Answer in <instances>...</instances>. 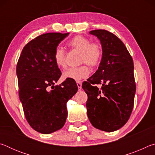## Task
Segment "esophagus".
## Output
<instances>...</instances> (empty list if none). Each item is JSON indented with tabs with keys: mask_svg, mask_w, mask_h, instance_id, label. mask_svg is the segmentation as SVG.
<instances>
[{
	"mask_svg": "<svg viewBox=\"0 0 155 155\" xmlns=\"http://www.w3.org/2000/svg\"><path fill=\"white\" fill-rule=\"evenodd\" d=\"M77 86H78V90H81V88H82V83L81 82V81H77Z\"/></svg>",
	"mask_w": 155,
	"mask_h": 155,
	"instance_id": "34e87169",
	"label": "esophagus"
}]
</instances>
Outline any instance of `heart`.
Segmentation results:
<instances>
[{
  "mask_svg": "<svg viewBox=\"0 0 155 155\" xmlns=\"http://www.w3.org/2000/svg\"><path fill=\"white\" fill-rule=\"evenodd\" d=\"M68 45L73 49L81 52V64H86L90 67H95L101 61L102 56L101 44L98 42H91L90 39L85 36H75L68 42ZM54 61L58 68H64L65 67V52L61 47L58 46L54 50ZM90 72L89 68L83 65L65 70L63 72L62 77L64 79L79 81L87 77Z\"/></svg>",
  "mask_w": 155,
  "mask_h": 155,
  "instance_id": "heart-1",
  "label": "heart"
}]
</instances>
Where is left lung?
<instances>
[{"mask_svg": "<svg viewBox=\"0 0 155 155\" xmlns=\"http://www.w3.org/2000/svg\"><path fill=\"white\" fill-rule=\"evenodd\" d=\"M90 33L101 41L103 56L98 69L82 85L87 95V116L93 127L113 132L127 122L134 105L133 61L124 43L114 34L102 29ZM96 84H101V88Z\"/></svg>", "mask_w": 155, "mask_h": 155, "instance_id": "8db88e82", "label": "left lung"}]
</instances>
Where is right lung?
Segmentation results:
<instances>
[{"label": "right lung", "instance_id": "add662e5", "mask_svg": "<svg viewBox=\"0 0 155 155\" xmlns=\"http://www.w3.org/2000/svg\"><path fill=\"white\" fill-rule=\"evenodd\" d=\"M69 33H48L30 41L16 66L19 97L26 119L34 130L49 134L64 127L66 103L77 92L75 81L54 86L61 76L54 61V50Z\"/></svg>", "mask_w": 155, "mask_h": 155}]
</instances>
